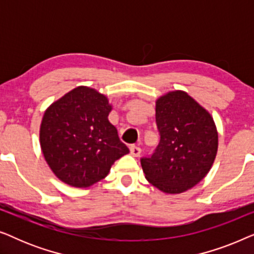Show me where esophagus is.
Here are the masks:
<instances>
[{
	"mask_svg": "<svg viewBox=\"0 0 254 254\" xmlns=\"http://www.w3.org/2000/svg\"><path fill=\"white\" fill-rule=\"evenodd\" d=\"M130 150V155L134 156V157H138V156L141 155V148L140 147H136V145H131V147L129 148Z\"/></svg>",
	"mask_w": 254,
	"mask_h": 254,
	"instance_id": "obj_1",
	"label": "esophagus"
}]
</instances>
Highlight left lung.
<instances>
[{
	"label": "left lung",
	"instance_id": "obj_1",
	"mask_svg": "<svg viewBox=\"0 0 254 254\" xmlns=\"http://www.w3.org/2000/svg\"><path fill=\"white\" fill-rule=\"evenodd\" d=\"M161 141L154 154L142 158L145 178L166 194L186 192L208 175L216 158L218 134L210 113L183 90L156 100Z\"/></svg>",
	"mask_w": 254,
	"mask_h": 254
}]
</instances>
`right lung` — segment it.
Masks as SVG:
<instances>
[{
    "instance_id": "add662e5",
    "label": "right lung",
    "mask_w": 254,
    "mask_h": 254,
    "mask_svg": "<svg viewBox=\"0 0 254 254\" xmlns=\"http://www.w3.org/2000/svg\"><path fill=\"white\" fill-rule=\"evenodd\" d=\"M112 105L96 89L77 86L45 111L39 137L44 158L61 182L90 187L129 152L109 121Z\"/></svg>"
}]
</instances>
